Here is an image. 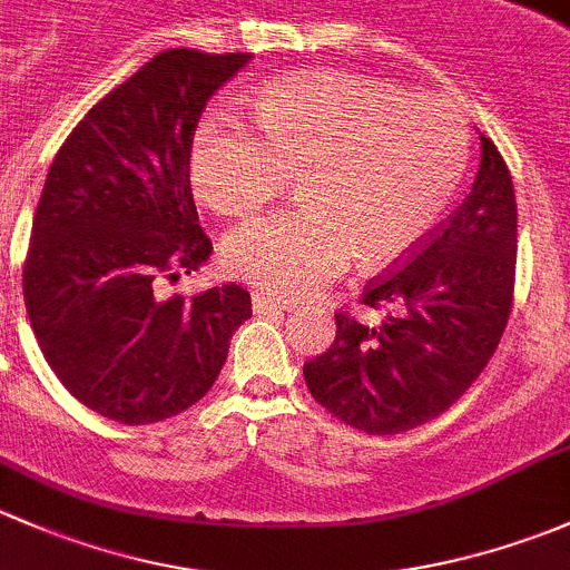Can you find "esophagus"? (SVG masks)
I'll list each match as a JSON object with an SVG mask.
<instances>
[{
  "instance_id": "esophagus-1",
  "label": "esophagus",
  "mask_w": 570,
  "mask_h": 570,
  "mask_svg": "<svg viewBox=\"0 0 570 570\" xmlns=\"http://www.w3.org/2000/svg\"><path fill=\"white\" fill-rule=\"evenodd\" d=\"M252 309H255V315H283L287 309H293V302H274V298H266V296H255L252 298Z\"/></svg>"
}]
</instances>
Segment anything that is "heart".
Listing matches in <instances>:
<instances>
[{
	"label": "heart",
	"mask_w": 570,
	"mask_h": 570,
	"mask_svg": "<svg viewBox=\"0 0 570 570\" xmlns=\"http://www.w3.org/2000/svg\"><path fill=\"white\" fill-rule=\"evenodd\" d=\"M257 131L208 115L191 184L225 216H249L298 175L304 205L246 222L222 244L227 272L268 296H307L354 255L392 266L428 242L461 189L466 120L442 98H406L340 70L287 76L255 98Z\"/></svg>",
	"instance_id": "heart-1"
}]
</instances>
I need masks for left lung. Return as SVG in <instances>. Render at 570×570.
I'll use <instances>...</instances> for the list:
<instances>
[{"instance_id": "left-lung-1", "label": "left lung", "mask_w": 570, "mask_h": 570, "mask_svg": "<svg viewBox=\"0 0 570 570\" xmlns=\"http://www.w3.org/2000/svg\"><path fill=\"white\" fill-rule=\"evenodd\" d=\"M515 195L500 150L480 134V167L461 208L362 304L379 324L337 313L326 354L304 365L321 406L365 433H401L448 412L489 365L513 304Z\"/></svg>"}]
</instances>
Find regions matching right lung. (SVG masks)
<instances>
[{"mask_svg":"<svg viewBox=\"0 0 570 570\" xmlns=\"http://www.w3.org/2000/svg\"><path fill=\"white\" fill-rule=\"evenodd\" d=\"M249 60L161 51L87 111L46 175L23 304L62 386L107 420L150 425L197 403L252 315L236 283L164 293L214 252L191 197V139L205 101Z\"/></svg>","mask_w":570,"mask_h":570,"instance_id":"right-lung-1","label":"right lung"}]
</instances>
